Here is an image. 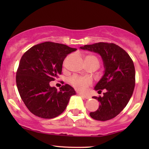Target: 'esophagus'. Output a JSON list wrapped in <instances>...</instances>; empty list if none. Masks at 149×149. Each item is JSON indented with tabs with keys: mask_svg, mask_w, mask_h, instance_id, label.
<instances>
[{
	"mask_svg": "<svg viewBox=\"0 0 149 149\" xmlns=\"http://www.w3.org/2000/svg\"><path fill=\"white\" fill-rule=\"evenodd\" d=\"M79 96H81V97H84V98H85V99H90V97L89 96H88V95H83V94H81V93H79Z\"/></svg>",
	"mask_w": 149,
	"mask_h": 149,
	"instance_id": "34e87169",
	"label": "esophagus"
}]
</instances>
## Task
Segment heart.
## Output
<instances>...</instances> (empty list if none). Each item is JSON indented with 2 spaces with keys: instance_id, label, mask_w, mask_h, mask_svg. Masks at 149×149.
<instances>
[{
  "instance_id": "obj_1",
  "label": "heart",
  "mask_w": 149,
  "mask_h": 149,
  "mask_svg": "<svg viewBox=\"0 0 149 149\" xmlns=\"http://www.w3.org/2000/svg\"><path fill=\"white\" fill-rule=\"evenodd\" d=\"M85 60H91V61L97 62L98 64L99 63L97 58L95 56H92V55L87 56L85 57ZM70 83L72 84V85H73V87L75 89H77L80 92H85L88 89L89 85L91 84V81L90 79H88V78L75 75V76H73L70 78Z\"/></svg>"
}]
</instances>
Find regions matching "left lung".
I'll return each mask as SVG.
<instances>
[{
    "label": "left lung",
    "instance_id": "left-lung-1",
    "mask_svg": "<svg viewBox=\"0 0 149 149\" xmlns=\"http://www.w3.org/2000/svg\"><path fill=\"white\" fill-rule=\"evenodd\" d=\"M99 54L104 64V74L96 84L95 90L102 97H93L100 102L99 108L90 112V116L99 121L112 119L122 112L133 95L135 82V71L130 55L114 43H98L80 47Z\"/></svg>",
    "mask_w": 149,
    "mask_h": 149
}]
</instances>
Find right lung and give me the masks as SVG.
Here are the masks:
<instances>
[{
  "label": "right lung",
  "mask_w": 149,
  "mask_h": 149,
  "mask_svg": "<svg viewBox=\"0 0 149 149\" xmlns=\"http://www.w3.org/2000/svg\"><path fill=\"white\" fill-rule=\"evenodd\" d=\"M77 49L52 42L35 45L25 52L16 73L17 90L25 105L37 116L50 119L64 112L70 97L76 94L65 84L58 91L50 82L61 74L67 55Z\"/></svg>",
  "instance_id": "add662e5"
}]
</instances>
